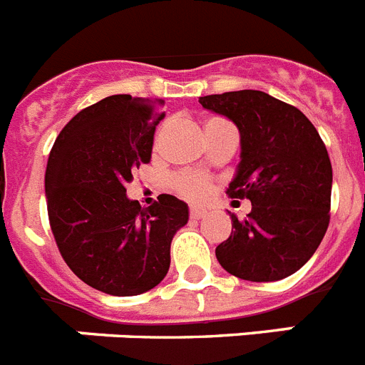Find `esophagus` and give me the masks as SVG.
<instances>
[{
    "label": "esophagus",
    "mask_w": 365,
    "mask_h": 365,
    "mask_svg": "<svg viewBox=\"0 0 365 365\" xmlns=\"http://www.w3.org/2000/svg\"><path fill=\"white\" fill-rule=\"evenodd\" d=\"M206 215L205 208H197V206H192L190 208V217L192 219H202Z\"/></svg>",
    "instance_id": "obj_1"
}]
</instances>
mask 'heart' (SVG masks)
I'll return each instance as SVG.
<instances>
[{
	"mask_svg": "<svg viewBox=\"0 0 365 365\" xmlns=\"http://www.w3.org/2000/svg\"><path fill=\"white\" fill-rule=\"evenodd\" d=\"M212 120H219V118H212ZM210 120V122H212ZM172 186L179 195L190 199V201H202L210 195L212 185L210 180L206 179L202 173H180L172 179Z\"/></svg>",
	"mask_w": 365,
	"mask_h": 365,
	"instance_id": "heart-1",
	"label": "heart"
}]
</instances>
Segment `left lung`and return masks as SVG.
Here are the masks:
<instances>
[{
    "instance_id": "8db88e82",
    "label": "left lung",
    "mask_w": 365,
    "mask_h": 365,
    "mask_svg": "<svg viewBox=\"0 0 365 365\" xmlns=\"http://www.w3.org/2000/svg\"><path fill=\"white\" fill-rule=\"evenodd\" d=\"M199 102L237 125L241 160L227 193L252 202L241 221L232 214V234L215 248L217 261L248 282L291 276L311 259L329 227L333 168L324 140L298 108L263 91Z\"/></svg>"
}]
</instances>
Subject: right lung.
Here are the masks:
<instances>
[{
  "label": "right lung",
  "mask_w": 365,
  "mask_h": 365,
  "mask_svg": "<svg viewBox=\"0 0 365 365\" xmlns=\"http://www.w3.org/2000/svg\"><path fill=\"white\" fill-rule=\"evenodd\" d=\"M163 100L113 95L74 115L60 131L45 172L51 230L83 283L111 296H137L170 269V245L188 222V205L163 193L143 208L125 195L131 172L151 160Z\"/></svg>",
  "instance_id": "right-lung-1"
}]
</instances>
